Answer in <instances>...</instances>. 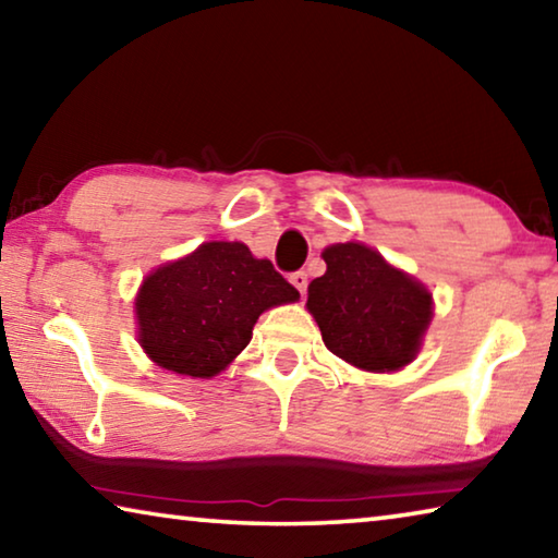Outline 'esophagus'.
Masks as SVG:
<instances>
[{
    "label": "esophagus",
    "instance_id": "34e87169",
    "mask_svg": "<svg viewBox=\"0 0 558 558\" xmlns=\"http://www.w3.org/2000/svg\"><path fill=\"white\" fill-rule=\"evenodd\" d=\"M290 282H292V286L298 288L300 295H305V290H307V272H305V270L292 272V276H290Z\"/></svg>",
    "mask_w": 558,
    "mask_h": 558
}]
</instances>
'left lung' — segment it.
I'll return each mask as SVG.
<instances>
[{
	"label": "left lung",
	"mask_w": 558,
	"mask_h": 558,
	"mask_svg": "<svg viewBox=\"0 0 558 558\" xmlns=\"http://www.w3.org/2000/svg\"><path fill=\"white\" fill-rule=\"evenodd\" d=\"M327 270L307 288V310L329 352L364 372L413 362L433 317V295L364 243L323 251Z\"/></svg>",
	"instance_id": "left-lung-1"
}]
</instances>
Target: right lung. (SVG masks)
<instances>
[{
  "label": "right lung",
  "mask_w": 558,
  "mask_h": 558,
  "mask_svg": "<svg viewBox=\"0 0 558 558\" xmlns=\"http://www.w3.org/2000/svg\"><path fill=\"white\" fill-rule=\"evenodd\" d=\"M300 292L239 241H209L145 278L135 300L140 344L167 372L211 379L253 337L268 307Z\"/></svg>",
  "instance_id": "1"
}]
</instances>
